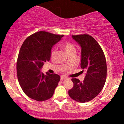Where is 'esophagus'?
I'll return each instance as SVG.
<instances>
[{"instance_id":"1","label":"esophagus","mask_w":124,"mask_h":124,"mask_svg":"<svg viewBox=\"0 0 124 124\" xmlns=\"http://www.w3.org/2000/svg\"><path fill=\"white\" fill-rule=\"evenodd\" d=\"M68 79V78H67L66 76H63V75H62V76H61V80H65V79Z\"/></svg>"}]
</instances>
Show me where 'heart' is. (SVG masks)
<instances>
[{
	"instance_id": "heart-1",
	"label": "heart",
	"mask_w": 124,
	"mask_h": 124,
	"mask_svg": "<svg viewBox=\"0 0 124 124\" xmlns=\"http://www.w3.org/2000/svg\"><path fill=\"white\" fill-rule=\"evenodd\" d=\"M62 49H63L65 52H66V54L68 55H70L72 54H75L76 52V48L72 44L70 43V42H65L63 45H62ZM56 53V51L55 49H53L51 51V56L52 58H54L55 56V54Z\"/></svg>"
}]
</instances>
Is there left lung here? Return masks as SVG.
<instances>
[{
	"label": "left lung",
	"mask_w": 124,
	"mask_h": 124,
	"mask_svg": "<svg viewBox=\"0 0 124 124\" xmlns=\"http://www.w3.org/2000/svg\"><path fill=\"white\" fill-rule=\"evenodd\" d=\"M81 47L82 69L86 72L83 82L72 79L73 87L69 90L70 98L79 103H86L96 97L106 83L107 63L101 48L94 38L87 34L72 35ZM83 72V70L82 71Z\"/></svg>",
	"instance_id": "1"
}]
</instances>
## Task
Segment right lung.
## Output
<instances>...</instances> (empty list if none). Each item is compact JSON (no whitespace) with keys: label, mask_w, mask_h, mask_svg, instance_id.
Instances as JSON below:
<instances>
[{"label":"right lung","mask_w":124,"mask_h":124,"mask_svg":"<svg viewBox=\"0 0 124 124\" xmlns=\"http://www.w3.org/2000/svg\"><path fill=\"white\" fill-rule=\"evenodd\" d=\"M63 35L39 31L28 37L21 45L17 62L18 82L25 94L42 101L50 99L60 76L41 72L44 63L50 60L52 48Z\"/></svg>","instance_id":"right-lung-1"}]
</instances>
